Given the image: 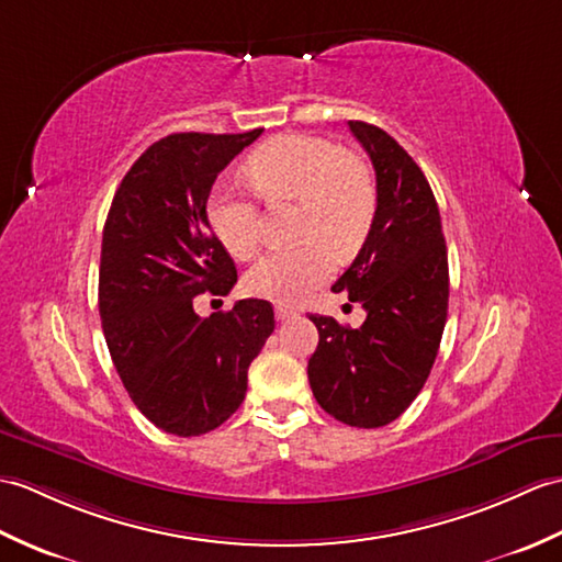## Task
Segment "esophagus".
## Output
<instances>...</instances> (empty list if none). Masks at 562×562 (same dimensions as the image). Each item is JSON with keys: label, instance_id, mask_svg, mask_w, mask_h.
I'll use <instances>...</instances> for the list:
<instances>
[{"label": "esophagus", "instance_id": "34e87169", "mask_svg": "<svg viewBox=\"0 0 562 562\" xmlns=\"http://www.w3.org/2000/svg\"><path fill=\"white\" fill-rule=\"evenodd\" d=\"M299 313L292 308V306H284V304H278L276 306V318L280 321V323H284V321H292V318H296Z\"/></svg>", "mask_w": 562, "mask_h": 562}]
</instances>
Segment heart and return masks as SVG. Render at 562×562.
<instances>
[{"instance_id":"heart-1","label":"heart","mask_w":562,"mask_h":562,"mask_svg":"<svg viewBox=\"0 0 562 562\" xmlns=\"http://www.w3.org/2000/svg\"><path fill=\"white\" fill-rule=\"evenodd\" d=\"M244 172L268 203H299L296 237L306 241L258 258L244 278L246 292L299 304L333 276L331 250L349 258L367 241L378 211L371 167L328 138L282 134L256 148ZM207 222L234 258L244 260L258 249V205L244 191L217 187L207 199Z\"/></svg>"}]
</instances>
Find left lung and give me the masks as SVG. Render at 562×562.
<instances>
[{
	"label": "left lung",
	"mask_w": 562,
	"mask_h": 562,
	"mask_svg": "<svg viewBox=\"0 0 562 562\" xmlns=\"http://www.w3.org/2000/svg\"><path fill=\"white\" fill-rule=\"evenodd\" d=\"M349 128L373 162L378 211L333 292L359 302L367 321L355 330L308 316L318 328L308 383L337 422L378 428L409 407L434 369L448 321V249L436 195L412 155L373 124Z\"/></svg>",
	"instance_id": "1"
}]
</instances>
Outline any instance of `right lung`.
<instances>
[{
	"instance_id": "1",
	"label": "right lung",
	"mask_w": 562,
	"mask_h": 562,
	"mask_svg": "<svg viewBox=\"0 0 562 562\" xmlns=\"http://www.w3.org/2000/svg\"><path fill=\"white\" fill-rule=\"evenodd\" d=\"M246 134H172L140 155L102 229L100 318L128 397L165 434L203 436L246 395V373L276 330L263 299L201 318L193 299L225 296L237 268L207 222L217 175L251 146Z\"/></svg>"
}]
</instances>
